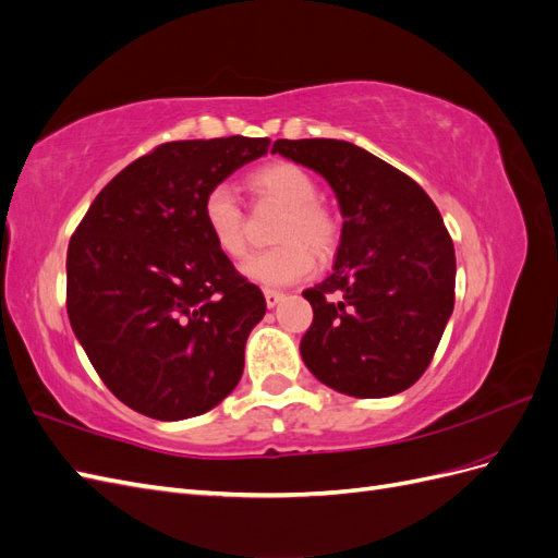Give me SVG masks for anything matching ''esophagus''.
<instances>
[{"label":"esophagus","instance_id":"34e87169","mask_svg":"<svg viewBox=\"0 0 558 558\" xmlns=\"http://www.w3.org/2000/svg\"><path fill=\"white\" fill-rule=\"evenodd\" d=\"M281 300H283V293H281V291L265 289V302H267V307H275V305H279Z\"/></svg>","mask_w":558,"mask_h":558}]
</instances>
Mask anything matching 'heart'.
<instances>
[{"instance_id": "1", "label": "heart", "mask_w": 558, "mask_h": 558, "mask_svg": "<svg viewBox=\"0 0 558 558\" xmlns=\"http://www.w3.org/2000/svg\"><path fill=\"white\" fill-rule=\"evenodd\" d=\"M248 189L258 199L283 207L275 232V248L244 263V275L263 286H289L310 277L318 258H326L340 242V221L318 197V183L295 162H269L251 172ZM202 223L214 246L228 258H242L248 248L246 218L238 197L226 185H214L202 199Z\"/></svg>"}]
</instances>
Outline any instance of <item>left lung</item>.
<instances>
[{
	"label": "left lung",
	"instance_id": "obj_1",
	"mask_svg": "<svg viewBox=\"0 0 558 558\" xmlns=\"http://www.w3.org/2000/svg\"><path fill=\"white\" fill-rule=\"evenodd\" d=\"M272 154L326 177L344 216L332 275L302 291L314 310L302 361L347 396L404 391L453 312L456 256L440 211L414 179L349 142L277 140Z\"/></svg>",
	"mask_w": 558,
	"mask_h": 558
}]
</instances>
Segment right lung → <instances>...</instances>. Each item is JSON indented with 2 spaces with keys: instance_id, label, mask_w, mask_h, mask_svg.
Returning a JSON list of instances; mask_svg holds the SVG:
<instances>
[{
  "instance_id": "1",
  "label": "right lung",
  "mask_w": 558,
  "mask_h": 558,
  "mask_svg": "<svg viewBox=\"0 0 558 558\" xmlns=\"http://www.w3.org/2000/svg\"><path fill=\"white\" fill-rule=\"evenodd\" d=\"M269 140L167 142L118 172L66 248V314L95 373L130 410L205 414L244 373L265 295L202 223L207 191Z\"/></svg>"
}]
</instances>
